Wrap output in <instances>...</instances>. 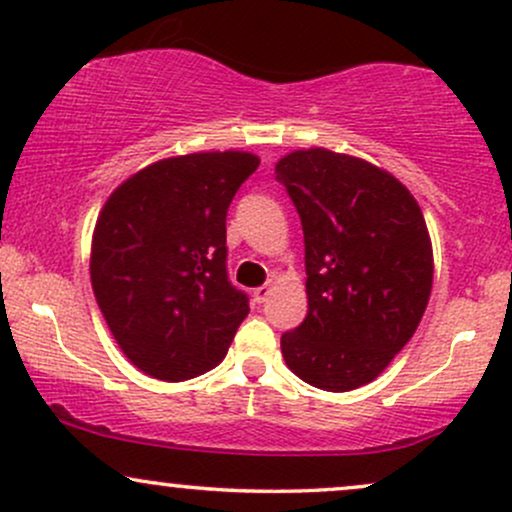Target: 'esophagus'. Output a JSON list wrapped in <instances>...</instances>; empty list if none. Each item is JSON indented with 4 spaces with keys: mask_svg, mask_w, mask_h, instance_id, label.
Returning <instances> with one entry per match:
<instances>
[{
    "mask_svg": "<svg viewBox=\"0 0 512 512\" xmlns=\"http://www.w3.org/2000/svg\"><path fill=\"white\" fill-rule=\"evenodd\" d=\"M269 293H272V286L264 284V286H260V289L252 291V296H255V303H264L269 298Z\"/></svg>",
    "mask_w": 512,
    "mask_h": 512,
    "instance_id": "obj_1",
    "label": "esophagus"
}]
</instances>
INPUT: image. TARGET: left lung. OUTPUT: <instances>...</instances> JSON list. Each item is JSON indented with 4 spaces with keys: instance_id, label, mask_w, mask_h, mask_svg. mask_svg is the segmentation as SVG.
<instances>
[{
    "instance_id": "1",
    "label": "left lung",
    "mask_w": 512,
    "mask_h": 512,
    "mask_svg": "<svg viewBox=\"0 0 512 512\" xmlns=\"http://www.w3.org/2000/svg\"><path fill=\"white\" fill-rule=\"evenodd\" d=\"M301 216L308 315L281 334L298 378L349 392L390 366L419 327L433 286L421 207L395 175L327 149L276 163Z\"/></svg>"
}]
</instances>
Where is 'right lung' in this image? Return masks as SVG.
Instances as JSON below:
<instances>
[{
	"instance_id": "1",
	"label": "right lung",
	"mask_w": 512,
	"mask_h": 512,
	"mask_svg": "<svg viewBox=\"0 0 512 512\" xmlns=\"http://www.w3.org/2000/svg\"><path fill=\"white\" fill-rule=\"evenodd\" d=\"M257 166L248 151L163 158L98 214L93 293L115 342L151 378L180 383L219 366L250 313L228 281L226 214Z\"/></svg>"
}]
</instances>
